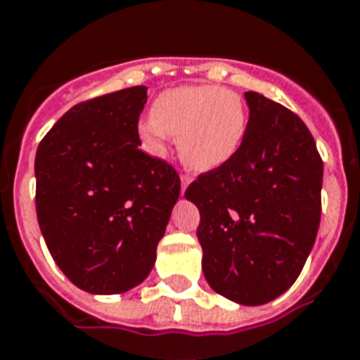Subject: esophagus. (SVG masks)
Masks as SVG:
<instances>
[{
	"mask_svg": "<svg viewBox=\"0 0 360 360\" xmlns=\"http://www.w3.org/2000/svg\"><path fill=\"white\" fill-rule=\"evenodd\" d=\"M180 182H182V193H184V191H186V188L189 186V182H191V176L184 172V174H180Z\"/></svg>",
	"mask_w": 360,
	"mask_h": 360,
	"instance_id": "34e87169",
	"label": "esophagus"
}]
</instances>
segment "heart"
<instances>
[{"mask_svg":"<svg viewBox=\"0 0 360 360\" xmlns=\"http://www.w3.org/2000/svg\"><path fill=\"white\" fill-rule=\"evenodd\" d=\"M247 108L240 94L215 85H188L163 91L139 122L146 150L165 156L169 137H178V152L197 171H214L240 150L247 134Z\"/></svg>","mask_w":360,"mask_h":360,"instance_id":"heart-1","label":"heart"}]
</instances>
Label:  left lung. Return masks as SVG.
I'll list each match as a JSON object with an SVG mask.
<instances>
[{"label": "left lung", "instance_id": "obj_1", "mask_svg": "<svg viewBox=\"0 0 360 360\" xmlns=\"http://www.w3.org/2000/svg\"><path fill=\"white\" fill-rule=\"evenodd\" d=\"M249 122L236 156L186 189L197 204L202 271L219 295L264 304L295 283L321 217L323 162L294 111L247 91Z\"/></svg>", "mask_w": 360, "mask_h": 360}]
</instances>
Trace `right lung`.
<instances>
[{
    "label": "right lung",
    "mask_w": 360,
    "mask_h": 360,
    "mask_svg": "<svg viewBox=\"0 0 360 360\" xmlns=\"http://www.w3.org/2000/svg\"><path fill=\"white\" fill-rule=\"evenodd\" d=\"M146 87L122 89L68 109L34 158V206L56 264L77 288L122 294L156 262L180 176L141 150Z\"/></svg>",
    "instance_id": "add662e5"
}]
</instances>
